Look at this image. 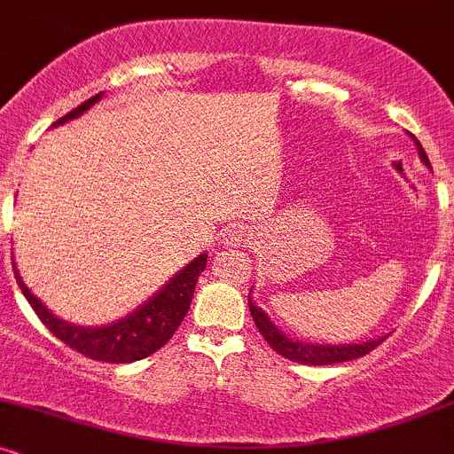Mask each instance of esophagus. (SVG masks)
<instances>
[{"mask_svg":"<svg viewBox=\"0 0 454 454\" xmlns=\"http://www.w3.org/2000/svg\"><path fill=\"white\" fill-rule=\"evenodd\" d=\"M249 239H252V234L245 231L243 226H228L222 234V241L223 245H228V247H231V245L249 243Z\"/></svg>","mask_w":454,"mask_h":454,"instance_id":"34e87169","label":"esophagus"}]
</instances>
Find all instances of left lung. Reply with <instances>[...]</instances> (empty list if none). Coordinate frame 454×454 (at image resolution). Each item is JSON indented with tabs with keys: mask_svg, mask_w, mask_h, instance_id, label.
<instances>
[{
	"mask_svg": "<svg viewBox=\"0 0 454 454\" xmlns=\"http://www.w3.org/2000/svg\"><path fill=\"white\" fill-rule=\"evenodd\" d=\"M411 137V134H410ZM416 149H419L420 160L427 168H431L429 158H427L423 145L419 143L414 137ZM252 293V290H249ZM249 311H252L254 322H256L258 331L262 333L264 341L273 348L275 352L281 354L284 358L294 363H303V364H333V363H343V361H352V358L364 356L367 352H372L373 348L380 346L387 337H373V340L361 341V343H311V341H303V340H296V337L286 335L284 331H279L275 326V322L270 320V316L264 309L254 303L252 296H249Z\"/></svg>",
	"mask_w": 454,
	"mask_h": 454,
	"instance_id": "8db88e82",
	"label": "left lung"
}]
</instances>
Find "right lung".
<instances>
[{"mask_svg": "<svg viewBox=\"0 0 454 454\" xmlns=\"http://www.w3.org/2000/svg\"><path fill=\"white\" fill-rule=\"evenodd\" d=\"M102 96L104 91L90 98L87 102H82L74 111H70L59 121H55L53 128L70 121V119L81 117L82 113L90 111L93 104L100 102ZM12 267L20 293L25 294V299L34 307L35 314H38L40 320L44 322V326L53 333L57 340L64 341L72 350L93 358V361L132 363L158 352L175 335V331L184 322L187 309H190L196 281L200 278L202 270L207 269V254H200L187 267L181 269L179 273H175L173 278L161 286L158 293L149 296L132 314L102 326L72 325V322L57 317L38 296L31 294L25 281L20 279L14 260Z\"/></svg>", "mask_w": 454, "mask_h": 454, "instance_id": "right-lung-1", "label": "right lung"}]
</instances>
